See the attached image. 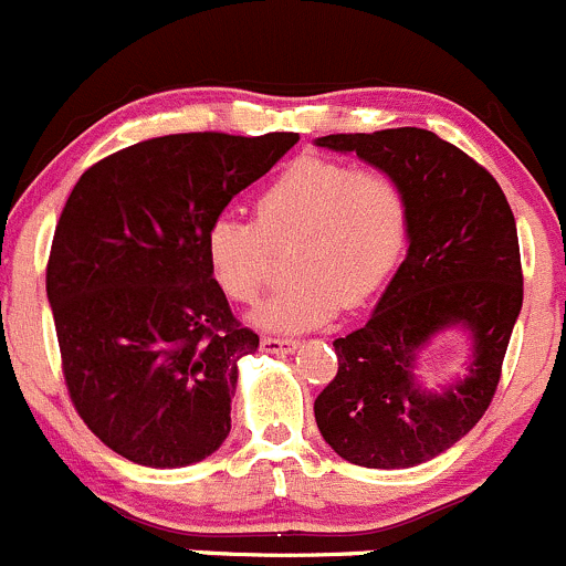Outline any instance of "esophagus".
<instances>
[{
	"mask_svg": "<svg viewBox=\"0 0 566 566\" xmlns=\"http://www.w3.org/2000/svg\"><path fill=\"white\" fill-rule=\"evenodd\" d=\"M296 348V340L291 337H275V335H266L261 337V352L266 354H289Z\"/></svg>",
	"mask_w": 566,
	"mask_h": 566,
	"instance_id": "obj_1",
	"label": "esophagus"
}]
</instances>
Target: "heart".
<instances>
[{"mask_svg": "<svg viewBox=\"0 0 566 566\" xmlns=\"http://www.w3.org/2000/svg\"><path fill=\"white\" fill-rule=\"evenodd\" d=\"M409 196L392 171L329 157H296L253 198V220L218 214L203 234L209 272L237 305H253L270 281L272 250H289L291 281L259 322L300 332L357 307L403 255Z\"/></svg>", "mask_w": 566, "mask_h": 566, "instance_id": "obj_1", "label": "heart"}]
</instances>
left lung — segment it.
<instances>
[{
  "label": "left lung",
  "mask_w": 566,
  "mask_h": 566,
  "mask_svg": "<svg viewBox=\"0 0 566 566\" xmlns=\"http://www.w3.org/2000/svg\"><path fill=\"white\" fill-rule=\"evenodd\" d=\"M318 147L387 168L409 196V253L368 324L332 346L337 373L316 424L343 460L409 469L463 439L496 395L523 305L515 214L488 168L422 127L335 133ZM450 323L475 335L472 376L433 396L412 384L418 348Z\"/></svg>",
  "instance_id": "obj_1"
}]
</instances>
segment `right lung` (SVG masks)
<instances>
[{"mask_svg": "<svg viewBox=\"0 0 566 566\" xmlns=\"http://www.w3.org/2000/svg\"><path fill=\"white\" fill-rule=\"evenodd\" d=\"M296 142L174 133L103 157L75 182L45 291L70 403L116 455L177 469L229 436L237 363L259 335L214 283L203 234Z\"/></svg>", "mask_w": 566, "mask_h": 566, "instance_id": "right-lung-1", "label": "right lung"}]
</instances>
